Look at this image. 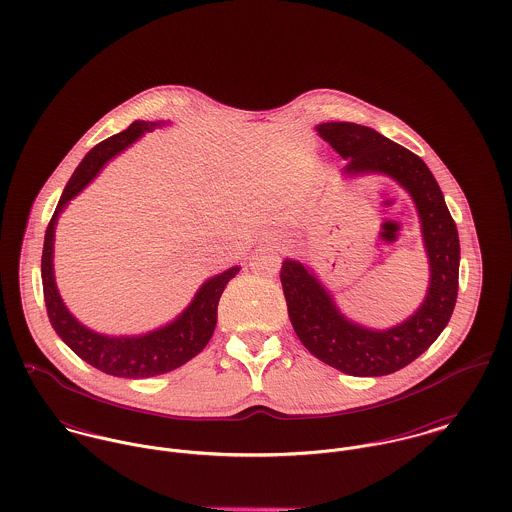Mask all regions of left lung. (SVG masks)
I'll return each mask as SVG.
<instances>
[{"mask_svg":"<svg viewBox=\"0 0 512 512\" xmlns=\"http://www.w3.org/2000/svg\"><path fill=\"white\" fill-rule=\"evenodd\" d=\"M315 132L349 161L343 179L384 175L412 197L430 278L412 315L392 327L374 329L347 317L307 262L286 258L280 280L293 331L313 357L345 374H392L428 351L453 313L459 286L457 226L436 177L416 153L361 124L325 122Z\"/></svg>","mask_w":512,"mask_h":512,"instance_id":"left-lung-1","label":"left lung"}]
</instances>
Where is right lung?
<instances>
[{
	"label": "right lung",
	"mask_w": 512,
	"mask_h": 512,
	"mask_svg": "<svg viewBox=\"0 0 512 512\" xmlns=\"http://www.w3.org/2000/svg\"><path fill=\"white\" fill-rule=\"evenodd\" d=\"M169 124V120H136L128 126V130L92 147L74 169L73 177L69 179L45 232L41 280L53 329L84 363L120 378H149L165 374L197 357L215 333L220 295L226 284L240 272V266H232L217 276H211L201 284L191 303L175 319L140 335H108L86 327L74 317L59 293L53 258L55 230L61 213L69 207V203L78 193H82L98 177V173L106 167L110 159L138 142L146 132H153L155 128H163Z\"/></svg>",
	"instance_id": "right-lung-1"
}]
</instances>
